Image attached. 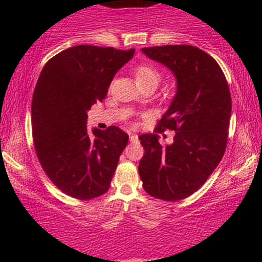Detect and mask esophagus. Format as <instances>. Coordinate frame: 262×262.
Listing matches in <instances>:
<instances>
[{"mask_svg":"<svg viewBox=\"0 0 262 262\" xmlns=\"http://www.w3.org/2000/svg\"><path fill=\"white\" fill-rule=\"evenodd\" d=\"M129 140H130V143H137L138 135L137 134H129Z\"/></svg>","mask_w":262,"mask_h":262,"instance_id":"obj_1","label":"esophagus"}]
</instances>
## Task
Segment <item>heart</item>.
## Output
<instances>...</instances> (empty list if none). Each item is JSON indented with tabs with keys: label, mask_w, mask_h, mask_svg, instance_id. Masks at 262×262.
<instances>
[{
	"label": "heart",
	"mask_w": 262,
	"mask_h": 262,
	"mask_svg": "<svg viewBox=\"0 0 262 262\" xmlns=\"http://www.w3.org/2000/svg\"><path fill=\"white\" fill-rule=\"evenodd\" d=\"M135 80H137L138 85H143V83L148 82H160V73L156 70L155 68L150 65H140L135 69L134 71Z\"/></svg>",
	"instance_id": "b5f03b06"
}]
</instances>
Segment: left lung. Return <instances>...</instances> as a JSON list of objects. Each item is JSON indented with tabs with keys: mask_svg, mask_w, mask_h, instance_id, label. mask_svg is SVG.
<instances>
[{
	"mask_svg": "<svg viewBox=\"0 0 262 262\" xmlns=\"http://www.w3.org/2000/svg\"><path fill=\"white\" fill-rule=\"evenodd\" d=\"M141 52L173 74L176 93L156 128L175 130L172 144L161 145L158 134L140 135L139 175L150 196L183 200L207 181L223 158L231 113L229 87L221 66L200 48L164 45Z\"/></svg>",
	"mask_w": 262,
	"mask_h": 262,
	"instance_id": "1",
	"label": "left lung"
}]
</instances>
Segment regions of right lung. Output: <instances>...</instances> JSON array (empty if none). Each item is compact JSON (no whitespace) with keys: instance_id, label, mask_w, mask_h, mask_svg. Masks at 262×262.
Masks as SVG:
<instances>
[{"instance_id":"1","label":"right lung","mask_w":262,"mask_h":262,"mask_svg":"<svg viewBox=\"0 0 262 262\" xmlns=\"http://www.w3.org/2000/svg\"><path fill=\"white\" fill-rule=\"evenodd\" d=\"M134 52L76 45L41 70L32 100L33 140L45 173L69 196L92 200L110 188L129 137L116 125L90 134L87 112Z\"/></svg>"}]
</instances>
